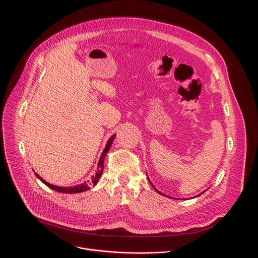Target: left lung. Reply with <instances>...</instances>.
I'll list each match as a JSON object with an SVG mask.
<instances>
[{
    "label": "left lung",
    "mask_w": 258,
    "mask_h": 258,
    "mask_svg": "<svg viewBox=\"0 0 258 258\" xmlns=\"http://www.w3.org/2000/svg\"><path fill=\"white\" fill-rule=\"evenodd\" d=\"M148 181H150V180H148ZM151 184H152V183H151ZM152 185H153V184H152ZM153 187H154V188H155V186H153ZM155 189H156V188H155ZM156 191H157V192H158V194H161V192H160V191H158V190H157V189H156ZM202 194H203V192H202Z\"/></svg>",
    "instance_id": "obj_1"
}]
</instances>
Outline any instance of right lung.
I'll return each mask as SVG.
<instances>
[{
    "instance_id": "1",
    "label": "right lung",
    "mask_w": 258,
    "mask_h": 258,
    "mask_svg": "<svg viewBox=\"0 0 258 258\" xmlns=\"http://www.w3.org/2000/svg\"><path fill=\"white\" fill-rule=\"evenodd\" d=\"M114 137H115V135H113V136H112L110 139H108V141H107V143H106V145H105V147H104V150H103V152H102V154H101V157H100L99 162H98V169H97V172H96V174L93 175V177H92V183H93L94 185L97 184L98 180H99L100 177H101L102 171H103V161H104V158H105V156H106V153L108 152V150H110V147H111V145H112V143H113ZM35 175H36V177H37L40 181H42L45 185H47L48 187H50L51 189H53V190L58 191V192H62V194H78V192L87 191V190H89V189H90V184H91L90 181L85 182V183L80 184V185H77V186H74V187H59V186H54V185H52V184L47 183L45 180H43L42 178H40L37 173H35Z\"/></svg>"
}]
</instances>
